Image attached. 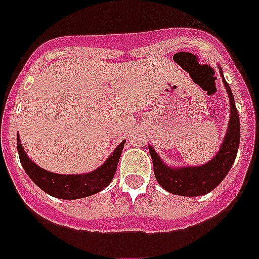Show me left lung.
<instances>
[{"instance_id":"left-lung-1","label":"left lung","mask_w":259,"mask_h":259,"mask_svg":"<svg viewBox=\"0 0 259 259\" xmlns=\"http://www.w3.org/2000/svg\"><path fill=\"white\" fill-rule=\"evenodd\" d=\"M220 73L229 94L230 120L226 136L220 146V150L213 156L212 160L205 164L196 165V167H191V165L169 167L149 145L156 181L163 189L167 190L168 193L182 196L205 195L221 184L234 164L236 154H238L239 142H240V122H239L238 109L235 106L234 95H232L229 83L225 80L221 68H220Z\"/></svg>"}]
</instances>
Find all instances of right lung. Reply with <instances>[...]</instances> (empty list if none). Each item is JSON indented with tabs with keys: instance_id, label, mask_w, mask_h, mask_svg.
<instances>
[{
	"instance_id": "1",
	"label": "right lung",
	"mask_w": 259,
	"mask_h": 259,
	"mask_svg": "<svg viewBox=\"0 0 259 259\" xmlns=\"http://www.w3.org/2000/svg\"><path fill=\"white\" fill-rule=\"evenodd\" d=\"M124 142L123 140L105 162L91 172L80 173V175H59V173L44 169L32 162L21 146L19 134L16 137V146H18L20 163L30 180L49 195L58 199H65V200L86 198L105 189L111 182L114 173L117 170Z\"/></svg>"
}]
</instances>
